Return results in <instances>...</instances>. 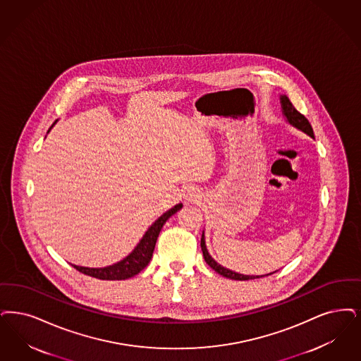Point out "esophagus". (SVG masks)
Listing matches in <instances>:
<instances>
[{"mask_svg":"<svg viewBox=\"0 0 361 361\" xmlns=\"http://www.w3.org/2000/svg\"><path fill=\"white\" fill-rule=\"evenodd\" d=\"M184 197L188 202H196V199L199 197V193L195 190V188H187L184 190Z\"/></svg>","mask_w":361,"mask_h":361,"instance_id":"obj_1","label":"esophagus"}]
</instances>
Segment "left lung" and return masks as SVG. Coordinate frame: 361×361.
<instances>
[{
  "label": "left lung",
  "instance_id": "left-lung-1",
  "mask_svg": "<svg viewBox=\"0 0 361 361\" xmlns=\"http://www.w3.org/2000/svg\"><path fill=\"white\" fill-rule=\"evenodd\" d=\"M279 101H281L282 114L286 118V122L290 123L293 128L302 131L306 135H309V137H312V138L314 140V133H313V129H312V125L309 123V121H307L301 113H298V111L295 110V107L291 104V102H290L288 97H286V95H281V97H279ZM200 245H202L204 259L208 263V266L212 267V269L216 271L217 274L223 275V276H226V278L235 279V281H248V279H255V278H260V276H266V275H271L276 273V271H274V273H270V274L266 275H245L235 273V271H232L230 269H226V267H223L221 264H219L216 260L214 259V258L209 255V252H208V250H207V245H205L204 232H202V243H200Z\"/></svg>",
  "mask_w": 361,
  "mask_h": 361
}]
</instances>
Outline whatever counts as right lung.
<instances>
[{
	"label": "right lung",
	"instance_id": "1",
	"mask_svg": "<svg viewBox=\"0 0 361 361\" xmlns=\"http://www.w3.org/2000/svg\"><path fill=\"white\" fill-rule=\"evenodd\" d=\"M181 208H183V204L180 202V204H176L173 208H171L165 214H162L147 228V231L145 232V235L142 236V239L140 240V243L135 245V248L130 252L126 258L116 262V263L111 264V266L99 267V269L83 267V266H76V264H73V267L78 271L83 273V274L90 275V276L98 278V279H103V281H122V279H128V278H131V276L138 274L140 271H142L145 267L149 264V262H150L152 257H153V251H154L156 242H157V238H159V231H161L162 226L166 223V220L169 217L174 215L177 211H180Z\"/></svg>",
	"mask_w": 361,
	"mask_h": 361
}]
</instances>
